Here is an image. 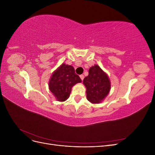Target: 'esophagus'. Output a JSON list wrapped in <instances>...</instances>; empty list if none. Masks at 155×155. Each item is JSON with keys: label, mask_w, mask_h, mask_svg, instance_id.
Here are the masks:
<instances>
[{"label": "esophagus", "mask_w": 155, "mask_h": 155, "mask_svg": "<svg viewBox=\"0 0 155 155\" xmlns=\"http://www.w3.org/2000/svg\"><path fill=\"white\" fill-rule=\"evenodd\" d=\"M79 77H80L81 79V80L83 81V79H84V76H83V75H80V76H79Z\"/></svg>", "instance_id": "esophagus-1"}]
</instances>
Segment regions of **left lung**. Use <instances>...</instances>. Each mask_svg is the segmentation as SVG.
Here are the masks:
<instances>
[{
    "mask_svg": "<svg viewBox=\"0 0 155 155\" xmlns=\"http://www.w3.org/2000/svg\"><path fill=\"white\" fill-rule=\"evenodd\" d=\"M83 83L86 87L87 99L93 104L101 103L110 91V79L97 64L89 68Z\"/></svg>",
    "mask_w": 155,
    "mask_h": 155,
    "instance_id": "obj_1",
    "label": "left lung"
}]
</instances>
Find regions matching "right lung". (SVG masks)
Returning a JSON list of instances; mask_svg holds the SVG:
<instances>
[{
    "label": "right lung",
    "instance_id": "obj_1",
    "mask_svg": "<svg viewBox=\"0 0 155 155\" xmlns=\"http://www.w3.org/2000/svg\"><path fill=\"white\" fill-rule=\"evenodd\" d=\"M81 79L71 65L63 63L51 74L48 83L50 92L57 101L63 102L70 97L72 88Z\"/></svg>",
    "mask_w": 155,
    "mask_h": 155
}]
</instances>
